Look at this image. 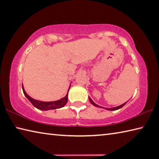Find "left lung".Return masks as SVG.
I'll list each match as a JSON object with an SVG mask.
<instances>
[{"mask_svg":"<svg viewBox=\"0 0 159 159\" xmlns=\"http://www.w3.org/2000/svg\"><path fill=\"white\" fill-rule=\"evenodd\" d=\"M89 100H90V103H91V104H92L93 105H94L95 107H98V108H102V107H102V106H100V105L95 104V103L93 101L92 99H91V98H90V97H89ZM127 102H125V103H123V104L119 105V106H117V107H110V108H109V107H104V108H105V110H110V111H114V110H117L120 109V108H122Z\"/></svg>","mask_w":159,"mask_h":159,"instance_id":"1","label":"left lung"}]
</instances>
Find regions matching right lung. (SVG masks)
I'll return each instance as SVG.
<instances>
[{"label": "right lung", "instance_id": "right-lung-1", "mask_svg": "<svg viewBox=\"0 0 159 159\" xmlns=\"http://www.w3.org/2000/svg\"><path fill=\"white\" fill-rule=\"evenodd\" d=\"M71 84V83H70ZM70 84L69 85V90H68L67 94L66 95V96L61 98V99L56 100V101H49V102H46V101H41V100H35L34 98H32L30 96V95L27 94V93L25 92V89H24V85L23 84L22 85V90H23L24 95L26 97L27 99L29 100V101L33 105V106L35 107L37 109H39L40 110H44V111H47V110H55V109H58V108H61L66 105L68 101V93H69V90L70 89Z\"/></svg>", "mask_w": 159, "mask_h": 159}]
</instances>
